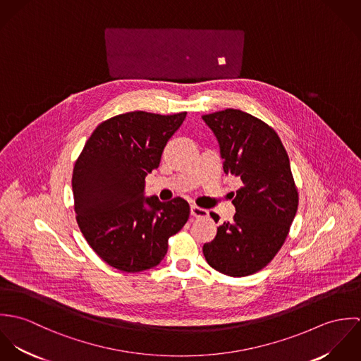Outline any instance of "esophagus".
Listing matches in <instances>:
<instances>
[{
  "label": "esophagus",
  "instance_id": "esophagus-1",
  "mask_svg": "<svg viewBox=\"0 0 361 361\" xmlns=\"http://www.w3.org/2000/svg\"><path fill=\"white\" fill-rule=\"evenodd\" d=\"M190 214L196 218H203V216L208 215V211L204 208H200V207L192 206L190 207Z\"/></svg>",
  "mask_w": 361,
  "mask_h": 361
}]
</instances>
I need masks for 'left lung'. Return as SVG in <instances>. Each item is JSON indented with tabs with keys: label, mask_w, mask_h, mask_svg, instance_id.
I'll return each instance as SVG.
<instances>
[{
	"label": "left lung",
	"mask_w": 361,
	"mask_h": 361,
	"mask_svg": "<svg viewBox=\"0 0 361 361\" xmlns=\"http://www.w3.org/2000/svg\"><path fill=\"white\" fill-rule=\"evenodd\" d=\"M218 139L224 172L240 178L232 222L203 246L207 262L228 276H247L267 267L285 243L299 206L288 153L278 133L240 109L203 115ZM215 222L219 216L209 214Z\"/></svg>",
	"instance_id": "left-lung-1"
}]
</instances>
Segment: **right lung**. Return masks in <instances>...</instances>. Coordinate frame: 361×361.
Wrapping results in <instances>:
<instances>
[{"label":"right lung","mask_w":361,"mask_h":361,"mask_svg":"<svg viewBox=\"0 0 361 361\" xmlns=\"http://www.w3.org/2000/svg\"><path fill=\"white\" fill-rule=\"evenodd\" d=\"M186 112L133 111L102 122L78 157L72 175L76 221L108 265L139 272L165 257L168 239L189 219L182 197L145 199V179L158 168L166 142Z\"/></svg>","instance_id":"add662e5"}]
</instances>
